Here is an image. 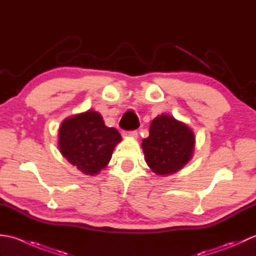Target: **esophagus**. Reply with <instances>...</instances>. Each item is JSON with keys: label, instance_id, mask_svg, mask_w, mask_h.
<instances>
[{"label": "esophagus", "instance_id": "esophagus-1", "mask_svg": "<svg viewBox=\"0 0 256 256\" xmlns=\"http://www.w3.org/2000/svg\"><path fill=\"white\" fill-rule=\"evenodd\" d=\"M138 134V132L136 131V130H134V131H124V132H123V135H125V136H133V138H136Z\"/></svg>", "mask_w": 256, "mask_h": 256}]
</instances>
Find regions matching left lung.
Returning <instances> with one entry per match:
<instances>
[{
  "label": "left lung",
  "mask_w": 256,
  "mask_h": 256,
  "mask_svg": "<svg viewBox=\"0 0 256 256\" xmlns=\"http://www.w3.org/2000/svg\"><path fill=\"white\" fill-rule=\"evenodd\" d=\"M194 136L187 125L167 114L153 120L143 140L146 162L158 175L176 172L192 158Z\"/></svg>",
  "instance_id": "left-lung-1"
}]
</instances>
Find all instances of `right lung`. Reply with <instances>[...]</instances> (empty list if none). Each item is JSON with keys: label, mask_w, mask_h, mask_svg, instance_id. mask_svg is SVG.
I'll list each match as a JSON object with an SVG mask.
<instances>
[{"label": "right lung", "mask_w": 256, "mask_h": 256, "mask_svg": "<svg viewBox=\"0 0 256 256\" xmlns=\"http://www.w3.org/2000/svg\"><path fill=\"white\" fill-rule=\"evenodd\" d=\"M121 138L116 128L106 126L100 114L90 110L62 122L59 150L78 170L94 175L106 166Z\"/></svg>", "instance_id": "obj_1"}]
</instances>
